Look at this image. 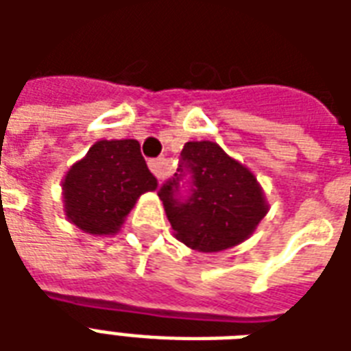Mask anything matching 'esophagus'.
<instances>
[{
  "label": "esophagus",
  "instance_id": "esophagus-1",
  "mask_svg": "<svg viewBox=\"0 0 351 351\" xmlns=\"http://www.w3.org/2000/svg\"><path fill=\"white\" fill-rule=\"evenodd\" d=\"M148 167H150V171L154 173V176H156V178H160V180H163L165 176L171 175V163H169L165 158L150 160L148 161Z\"/></svg>",
  "mask_w": 351,
  "mask_h": 351
}]
</instances>
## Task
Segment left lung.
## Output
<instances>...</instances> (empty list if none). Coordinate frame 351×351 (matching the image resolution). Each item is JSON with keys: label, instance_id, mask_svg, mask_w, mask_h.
<instances>
[{"label": "left lung", "instance_id": "left-lung-1", "mask_svg": "<svg viewBox=\"0 0 351 351\" xmlns=\"http://www.w3.org/2000/svg\"><path fill=\"white\" fill-rule=\"evenodd\" d=\"M180 156L175 178L158 191L176 239L206 254L244 243L269 210L258 178L210 141L186 143ZM186 174L191 195L182 198L180 182Z\"/></svg>", "mask_w": 351, "mask_h": 351}]
</instances>
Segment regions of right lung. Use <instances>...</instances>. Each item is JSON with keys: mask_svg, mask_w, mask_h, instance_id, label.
Returning <instances> with one entry per match:
<instances>
[{"mask_svg": "<svg viewBox=\"0 0 351 351\" xmlns=\"http://www.w3.org/2000/svg\"><path fill=\"white\" fill-rule=\"evenodd\" d=\"M158 188L135 138L97 141L62 182L67 220L90 235H114L137 199Z\"/></svg>", "mask_w": 351, "mask_h": 351, "instance_id": "obj_1", "label": "right lung"}]
</instances>
